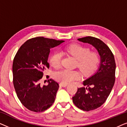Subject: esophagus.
Here are the masks:
<instances>
[{
    "label": "esophagus",
    "instance_id": "1",
    "mask_svg": "<svg viewBox=\"0 0 127 127\" xmlns=\"http://www.w3.org/2000/svg\"><path fill=\"white\" fill-rule=\"evenodd\" d=\"M60 86L61 87H66L67 86V84H65V83H61L60 84Z\"/></svg>",
    "mask_w": 127,
    "mask_h": 127
}]
</instances>
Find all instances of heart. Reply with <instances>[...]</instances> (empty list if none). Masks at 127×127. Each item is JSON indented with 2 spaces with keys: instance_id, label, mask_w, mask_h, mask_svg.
<instances>
[{
  "instance_id": "obj_1",
  "label": "heart",
  "mask_w": 127,
  "mask_h": 127,
  "mask_svg": "<svg viewBox=\"0 0 127 127\" xmlns=\"http://www.w3.org/2000/svg\"><path fill=\"white\" fill-rule=\"evenodd\" d=\"M62 53H66L77 60V66L83 74H89L96 68L99 62L98 54L90 52L89 48L80 45L72 44L62 50ZM61 54L54 53L50 59V64L55 69L59 68L61 62ZM55 79L61 83L68 84L80 78L79 73L76 70L63 69L55 73Z\"/></svg>"
}]
</instances>
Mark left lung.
Here are the masks:
<instances>
[{"instance_id": "obj_1", "label": "left lung", "mask_w": 127, "mask_h": 127, "mask_svg": "<svg viewBox=\"0 0 127 127\" xmlns=\"http://www.w3.org/2000/svg\"><path fill=\"white\" fill-rule=\"evenodd\" d=\"M77 40L92 45L100 56L96 72L83 81V85L87 87L78 88L72 97L76 106L88 112L101 106L109 96L115 82L116 63L110 48L100 39L87 36Z\"/></svg>"}]
</instances>
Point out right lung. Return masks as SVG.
Instances as JSON below:
<instances>
[{"instance_id":"add662e5","label":"right lung","mask_w":127,"mask_h":127,"mask_svg":"<svg viewBox=\"0 0 127 127\" xmlns=\"http://www.w3.org/2000/svg\"><path fill=\"white\" fill-rule=\"evenodd\" d=\"M43 37L32 38L21 46L14 58L13 84L17 95L22 105L29 110L42 112L55 101L59 84L48 80L47 86L40 81L46 68L50 49L64 43Z\"/></svg>"}]
</instances>
